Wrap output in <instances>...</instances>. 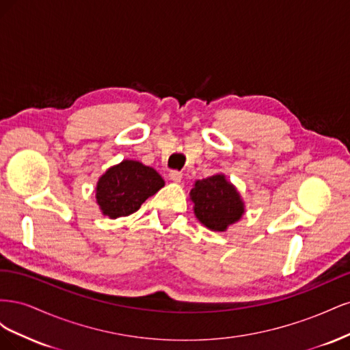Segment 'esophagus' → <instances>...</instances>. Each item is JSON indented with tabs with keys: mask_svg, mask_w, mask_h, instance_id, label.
I'll use <instances>...</instances> for the list:
<instances>
[{
	"mask_svg": "<svg viewBox=\"0 0 350 350\" xmlns=\"http://www.w3.org/2000/svg\"><path fill=\"white\" fill-rule=\"evenodd\" d=\"M169 179H171L172 183H181L183 181V172L171 171V172H169Z\"/></svg>",
	"mask_w": 350,
	"mask_h": 350,
	"instance_id": "obj_1",
	"label": "esophagus"
}]
</instances>
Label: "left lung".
<instances>
[{"mask_svg": "<svg viewBox=\"0 0 350 350\" xmlns=\"http://www.w3.org/2000/svg\"><path fill=\"white\" fill-rule=\"evenodd\" d=\"M197 219L211 230L221 232L243 213V203L235 187L224 175L197 181L189 193Z\"/></svg>", "mask_w": 350, "mask_h": 350, "instance_id": "8db88e82", "label": "left lung"}]
</instances>
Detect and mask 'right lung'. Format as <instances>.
Returning a JSON list of instances; mask_svg holds the SVG:
<instances>
[{
	"mask_svg": "<svg viewBox=\"0 0 350 350\" xmlns=\"http://www.w3.org/2000/svg\"><path fill=\"white\" fill-rule=\"evenodd\" d=\"M163 185L162 176L153 167L124 161L100 176L96 200L105 216L116 219L134 213Z\"/></svg>",
	"mask_w": 350,
	"mask_h": 350,
	"instance_id": "obj_1",
	"label": "right lung"
}]
</instances>
